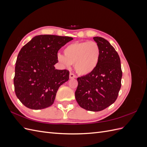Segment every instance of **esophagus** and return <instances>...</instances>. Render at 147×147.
I'll use <instances>...</instances> for the list:
<instances>
[{"label":"esophagus","mask_w":147,"mask_h":147,"mask_svg":"<svg viewBox=\"0 0 147 147\" xmlns=\"http://www.w3.org/2000/svg\"><path fill=\"white\" fill-rule=\"evenodd\" d=\"M69 78L70 79H72V78H76V76H75V75L72 72H70V74H69Z\"/></svg>","instance_id":"1"}]
</instances>
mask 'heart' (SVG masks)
Returning <instances> with one entry per match:
<instances>
[{"instance_id": "b5f03b06", "label": "heart", "mask_w": 147, "mask_h": 147, "mask_svg": "<svg viewBox=\"0 0 147 147\" xmlns=\"http://www.w3.org/2000/svg\"><path fill=\"white\" fill-rule=\"evenodd\" d=\"M100 55V48L96 42H75L64 48V56H57V60L65 67L75 64V69L78 74L87 75L96 69Z\"/></svg>"}]
</instances>
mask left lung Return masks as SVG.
<instances>
[{
  "label": "left lung",
  "instance_id": "1",
  "mask_svg": "<svg viewBox=\"0 0 147 147\" xmlns=\"http://www.w3.org/2000/svg\"><path fill=\"white\" fill-rule=\"evenodd\" d=\"M100 55L96 69L90 74L77 78L75 99L82 108L99 112L117 100L121 86L122 70L118 53L104 38L94 37Z\"/></svg>",
  "mask_w": 147,
  "mask_h": 147
}]
</instances>
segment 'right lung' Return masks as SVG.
<instances>
[{
	"label": "right lung",
	"instance_id": "add662e5",
	"mask_svg": "<svg viewBox=\"0 0 147 147\" xmlns=\"http://www.w3.org/2000/svg\"><path fill=\"white\" fill-rule=\"evenodd\" d=\"M72 40L67 36L40 35L21 49L13 82L17 97L26 107L40 110L53 104L59 86L69 78V70L55 69L57 52Z\"/></svg>",
	"mask_w": 147,
	"mask_h": 147
}]
</instances>
